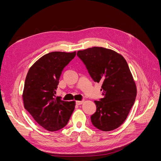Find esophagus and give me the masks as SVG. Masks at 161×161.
Masks as SVG:
<instances>
[{"instance_id":"esophagus-1","label":"esophagus","mask_w":161,"mask_h":161,"mask_svg":"<svg viewBox=\"0 0 161 161\" xmlns=\"http://www.w3.org/2000/svg\"><path fill=\"white\" fill-rule=\"evenodd\" d=\"M83 102H84V101H76V104L78 105H82V103H83Z\"/></svg>"}]
</instances>
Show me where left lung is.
<instances>
[{
    "label": "left lung",
    "mask_w": 161,
    "mask_h": 161,
    "mask_svg": "<svg viewBox=\"0 0 161 161\" xmlns=\"http://www.w3.org/2000/svg\"><path fill=\"white\" fill-rule=\"evenodd\" d=\"M77 56L93 80L102 82L104 97L94 101L92 125L105 131L118 128L127 118L137 92L127 62L118 53L102 47L78 51Z\"/></svg>",
    "instance_id": "obj_1"
}]
</instances>
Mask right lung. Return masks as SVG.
<instances>
[{
	"label": "right lung",
	"instance_id": "add662e5",
	"mask_svg": "<svg viewBox=\"0 0 161 161\" xmlns=\"http://www.w3.org/2000/svg\"><path fill=\"white\" fill-rule=\"evenodd\" d=\"M76 56V52H53L40 58L28 71L24 85V108L36 122L54 131L64 127L75 109V101L56 97V90L64 68Z\"/></svg>",
	"mask_w": 161,
	"mask_h": 161
}]
</instances>
